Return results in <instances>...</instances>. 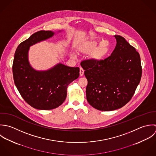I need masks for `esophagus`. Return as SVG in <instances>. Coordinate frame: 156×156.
Wrapping results in <instances>:
<instances>
[{"mask_svg": "<svg viewBox=\"0 0 156 156\" xmlns=\"http://www.w3.org/2000/svg\"><path fill=\"white\" fill-rule=\"evenodd\" d=\"M84 70H83V69L80 68V75L83 76L84 75Z\"/></svg>", "mask_w": 156, "mask_h": 156, "instance_id": "obj_1", "label": "esophagus"}]
</instances>
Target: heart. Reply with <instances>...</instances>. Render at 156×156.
Listing matches in <instances>:
<instances>
[{
	"mask_svg": "<svg viewBox=\"0 0 156 156\" xmlns=\"http://www.w3.org/2000/svg\"><path fill=\"white\" fill-rule=\"evenodd\" d=\"M95 40H90L84 42L77 46V52L79 54H89L90 58L94 62H99L103 60L109 53L111 49V44L108 40H103L101 41L98 45ZM72 58L75 57V54L70 53Z\"/></svg>",
	"mask_w": 156,
	"mask_h": 156,
	"instance_id": "obj_1",
	"label": "heart"
}]
</instances>
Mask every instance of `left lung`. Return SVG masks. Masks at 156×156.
Segmentation results:
<instances>
[{"instance_id":"8db88e82","label":"left lung","mask_w":156,"mask_h":156,"mask_svg":"<svg viewBox=\"0 0 156 156\" xmlns=\"http://www.w3.org/2000/svg\"><path fill=\"white\" fill-rule=\"evenodd\" d=\"M116 46L104 60L81 63L88 84L86 98L94 108L113 111L127 104L135 92L142 76L139 54L124 37L114 36Z\"/></svg>"}]
</instances>
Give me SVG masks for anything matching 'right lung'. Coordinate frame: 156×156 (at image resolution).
<instances>
[{"label":"right lung","mask_w":156,"mask_h":156,"mask_svg":"<svg viewBox=\"0 0 156 156\" xmlns=\"http://www.w3.org/2000/svg\"><path fill=\"white\" fill-rule=\"evenodd\" d=\"M54 34L51 31L33 34L18 46L14 54L12 73L15 85L24 100L38 110H51L61 105L66 98L68 86L80 75L79 67L60 62L46 70H37L31 66L28 59L30 46Z\"/></svg>","instance_id":"add662e5"}]
</instances>
